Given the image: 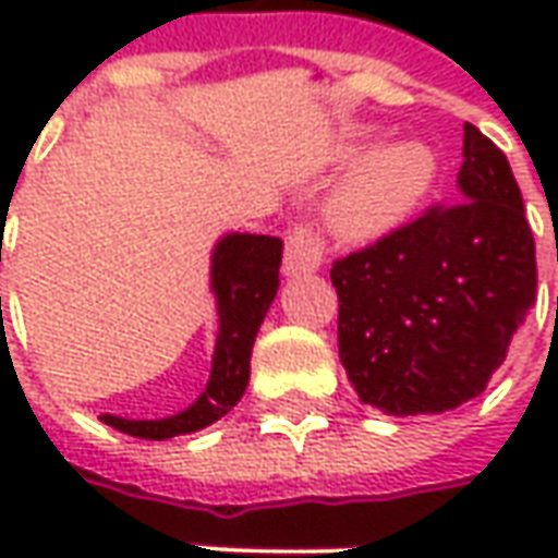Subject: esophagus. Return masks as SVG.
<instances>
[{
    "mask_svg": "<svg viewBox=\"0 0 558 558\" xmlns=\"http://www.w3.org/2000/svg\"><path fill=\"white\" fill-rule=\"evenodd\" d=\"M323 266V244L311 232L295 227L283 247V275H307Z\"/></svg>",
    "mask_w": 558,
    "mask_h": 558,
    "instance_id": "esophagus-1",
    "label": "esophagus"
}]
</instances>
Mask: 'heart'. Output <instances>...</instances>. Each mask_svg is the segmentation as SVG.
I'll use <instances>...</instances> for the list:
<instances>
[{"instance_id": "1", "label": "heart", "mask_w": 558, "mask_h": 558, "mask_svg": "<svg viewBox=\"0 0 558 558\" xmlns=\"http://www.w3.org/2000/svg\"><path fill=\"white\" fill-rule=\"evenodd\" d=\"M374 143L371 128H350L328 148L331 163H350L323 206L335 239L347 244H374L398 232L421 208L439 175V155L424 140Z\"/></svg>"}]
</instances>
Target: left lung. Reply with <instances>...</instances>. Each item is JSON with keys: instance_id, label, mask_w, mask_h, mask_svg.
Instances as JSON below:
<instances>
[{"instance_id": "left-lung-1", "label": "left lung", "mask_w": 558, "mask_h": 558, "mask_svg": "<svg viewBox=\"0 0 558 558\" xmlns=\"http://www.w3.org/2000/svg\"><path fill=\"white\" fill-rule=\"evenodd\" d=\"M457 196L331 266L340 362L359 400L386 415L478 398L535 304V239L514 172L469 122Z\"/></svg>"}]
</instances>
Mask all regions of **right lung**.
I'll return each mask as SVG.
<instances>
[{
    "mask_svg": "<svg viewBox=\"0 0 558 558\" xmlns=\"http://www.w3.org/2000/svg\"><path fill=\"white\" fill-rule=\"evenodd\" d=\"M283 242L275 235L230 232L211 251V292L218 302V340L211 355L206 391L179 415L158 421H131L101 415L104 424L137 439H172L203 430L223 418L242 400L251 379V350L268 307L278 295Z\"/></svg>",
    "mask_w": 558,
    "mask_h": 558,
    "instance_id": "right-lung-1",
    "label": "right lung"
}]
</instances>
